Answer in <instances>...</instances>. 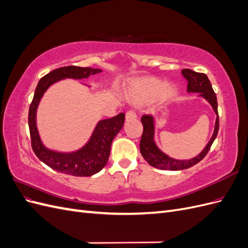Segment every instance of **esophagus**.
Masks as SVG:
<instances>
[{
	"instance_id": "1",
	"label": "esophagus",
	"mask_w": 248,
	"mask_h": 248,
	"mask_svg": "<svg viewBox=\"0 0 248 248\" xmlns=\"http://www.w3.org/2000/svg\"><path fill=\"white\" fill-rule=\"evenodd\" d=\"M136 118H137V114L133 110H128L126 112V120H127V121H129V120H133Z\"/></svg>"
}]
</instances>
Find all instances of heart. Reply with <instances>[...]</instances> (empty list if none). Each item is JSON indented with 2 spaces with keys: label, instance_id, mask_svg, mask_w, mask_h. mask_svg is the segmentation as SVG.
<instances>
[{
  "label": "heart",
  "instance_id": "heart-1",
  "mask_svg": "<svg viewBox=\"0 0 248 248\" xmlns=\"http://www.w3.org/2000/svg\"><path fill=\"white\" fill-rule=\"evenodd\" d=\"M177 90L174 86H167L166 81L156 78H141L130 81L126 96L131 102L142 104L158 98L162 103L175 98Z\"/></svg>",
  "mask_w": 248,
  "mask_h": 248
}]
</instances>
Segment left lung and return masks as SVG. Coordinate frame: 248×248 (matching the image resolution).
Wrapping results in <instances>:
<instances>
[{
  "label": "left lung",
  "mask_w": 248,
  "mask_h": 248,
  "mask_svg": "<svg viewBox=\"0 0 248 248\" xmlns=\"http://www.w3.org/2000/svg\"><path fill=\"white\" fill-rule=\"evenodd\" d=\"M182 74L187 80V92L200 93V96L204 97V98L211 104L213 110L217 115L215 121V128L211 140H209L207 146L198 156L193 157V158L188 160H177L171 158V157H170L166 153H163L161 150L156 146L154 140V118L150 115L142 116L140 121L142 123V127H144V130H142L141 139L140 142V154L150 166L160 170H180L193 167L194 164L200 162L207 155L210 148H211L213 144L214 140L217 137V133H218L219 118L218 110H217V98L208 77L205 73L196 72L190 69H183Z\"/></svg>",
  "instance_id": "obj_1"
}]
</instances>
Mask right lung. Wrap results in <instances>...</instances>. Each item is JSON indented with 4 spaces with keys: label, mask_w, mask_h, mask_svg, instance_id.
Wrapping results in <instances>:
<instances>
[{
    "label": "right lung",
    "mask_w": 248,
    "mask_h": 248,
    "mask_svg": "<svg viewBox=\"0 0 248 248\" xmlns=\"http://www.w3.org/2000/svg\"><path fill=\"white\" fill-rule=\"evenodd\" d=\"M102 72L91 67L66 66L50 71L44 76L36 87L29 108V128L34 153L38 158L57 171L77 177H89L100 171L108 160L111 141L122 129L125 115L123 112L110 119L100 120L87 144L78 151L57 152L44 147L36 126L37 108L46 90L55 82L64 78L82 79Z\"/></svg>",
    "instance_id": "add662e5"
}]
</instances>
